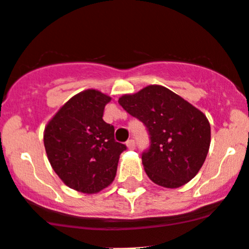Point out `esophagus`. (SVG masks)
Masks as SVG:
<instances>
[{"mask_svg": "<svg viewBox=\"0 0 249 249\" xmlns=\"http://www.w3.org/2000/svg\"><path fill=\"white\" fill-rule=\"evenodd\" d=\"M126 146L129 147L130 150H133L136 147V143H135V139H129V141L126 142Z\"/></svg>", "mask_w": 249, "mask_h": 249, "instance_id": "34e87169", "label": "esophagus"}]
</instances>
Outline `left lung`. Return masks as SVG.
<instances>
[{
  "mask_svg": "<svg viewBox=\"0 0 249 249\" xmlns=\"http://www.w3.org/2000/svg\"><path fill=\"white\" fill-rule=\"evenodd\" d=\"M118 103L146 127L150 145L142 162L152 182L178 188L196 176L210 145L209 122L200 110L160 85L123 95Z\"/></svg>",
  "mask_w": 249,
  "mask_h": 249,
  "instance_id": "left-lung-1",
  "label": "left lung"
}]
</instances>
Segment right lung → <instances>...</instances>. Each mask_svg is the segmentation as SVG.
<instances>
[{"label":"right lung","instance_id":"1","mask_svg":"<svg viewBox=\"0 0 249 249\" xmlns=\"http://www.w3.org/2000/svg\"><path fill=\"white\" fill-rule=\"evenodd\" d=\"M110 97L87 89L71 98L45 129L43 143L52 168L72 189L94 194L110 185L125 144L104 122Z\"/></svg>","mask_w":249,"mask_h":249}]
</instances>
